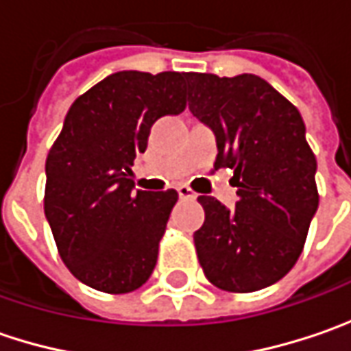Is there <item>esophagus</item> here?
Masks as SVG:
<instances>
[{
    "label": "esophagus",
    "instance_id": "34e87169",
    "mask_svg": "<svg viewBox=\"0 0 351 351\" xmlns=\"http://www.w3.org/2000/svg\"><path fill=\"white\" fill-rule=\"evenodd\" d=\"M178 193H180L182 199H197V193L189 187V185H180V187H178Z\"/></svg>",
    "mask_w": 351,
    "mask_h": 351
}]
</instances>
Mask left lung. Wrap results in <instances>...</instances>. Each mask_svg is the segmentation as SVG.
I'll list each match as a JSON object with an SVG mask.
<instances>
[{
  "label": "left lung",
  "mask_w": 351,
  "mask_h": 351,
  "mask_svg": "<svg viewBox=\"0 0 351 351\" xmlns=\"http://www.w3.org/2000/svg\"><path fill=\"white\" fill-rule=\"evenodd\" d=\"M189 111L217 138L215 168L234 169V209L201 195L193 234L205 277L219 289L274 285L299 260L318 209L317 158L297 107L254 74L187 75Z\"/></svg>",
  "instance_id": "8db88e82"
}]
</instances>
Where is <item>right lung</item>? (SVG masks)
<instances>
[{
	"label": "right lung",
	"mask_w": 351,
	"mask_h": 351,
	"mask_svg": "<svg viewBox=\"0 0 351 351\" xmlns=\"http://www.w3.org/2000/svg\"><path fill=\"white\" fill-rule=\"evenodd\" d=\"M185 72L125 70L80 95L47 158L45 215L75 279L130 293L154 271L178 191H134L132 162L160 117L185 109Z\"/></svg>",
	"instance_id": "add662e5"
}]
</instances>
